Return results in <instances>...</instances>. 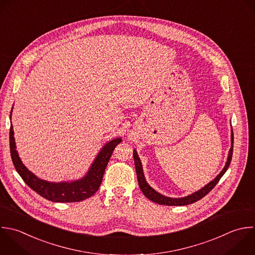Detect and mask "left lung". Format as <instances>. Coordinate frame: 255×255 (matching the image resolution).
Returning a JSON list of instances; mask_svg holds the SVG:
<instances>
[{"label":"left lung","mask_w":255,"mask_h":255,"mask_svg":"<svg viewBox=\"0 0 255 255\" xmlns=\"http://www.w3.org/2000/svg\"><path fill=\"white\" fill-rule=\"evenodd\" d=\"M232 151H233V132H231V147L228 153V157H227V161L225 163V166L223 167V169L221 170V172L212 180L210 181L208 184H206L204 187H202L201 189H199L196 192H193L190 195H187L185 197H180V198H171V197H167L164 196L160 193H158L157 191H155L153 188H151L147 182L145 181L144 175H143V171H142V165L141 162L139 160V157L137 155L136 150H133V159H134V165H135V170H136V175H137V180H138V185L140 187V190L142 191V193L151 201L158 203V204H162V205H187V204H191L193 202H196L197 200L201 199L203 196H205L215 185L216 183L219 181V179L221 178V176L225 173V171L227 170L231 158H232Z\"/></svg>","instance_id":"1"}]
</instances>
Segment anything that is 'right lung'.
<instances>
[{
	"mask_svg": "<svg viewBox=\"0 0 255 255\" xmlns=\"http://www.w3.org/2000/svg\"><path fill=\"white\" fill-rule=\"evenodd\" d=\"M121 141L122 138H116L108 142L97 155L87 175L82 179L72 182H49L38 178L22 163L16 150L13 126L11 125L10 128V151L16 170L33 190L44 198L55 202H77L93 196L101 186L115 147Z\"/></svg>",
	"mask_w": 255,
	"mask_h": 255,
	"instance_id": "right-lung-1",
	"label": "right lung"
}]
</instances>
